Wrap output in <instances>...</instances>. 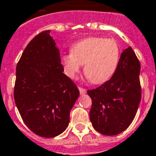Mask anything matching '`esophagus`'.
<instances>
[{
  "instance_id": "obj_1",
  "label": "esophagus",
  "mask_w": 156,
  "mask_h": 156,
  "mask_svg": "<svg viewBox=\"0 0 156 156\" xmlns=\"http://www.w3.org/2000/svg\"><path fill=\"white\" fill-rule=\"evenodd\" d=\"M79 91H80V94H85L87 91H86V89L82 88V87H79Z\"/></svg>"
}]
</instances>
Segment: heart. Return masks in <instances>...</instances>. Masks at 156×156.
Listing matches in <instances>:
<instances>
[{
  "label": "heart",
  "instance_id": "1",
  "mask_svg": "<svg viewBox=\"0 0 156 156\" xmlns=\"http://www.w3.org/2000/svg\"><path fill=\"white\" fill-rule=\"evenodd\" d=\"M120 59V47L115 40L87 37L72 45L70 53L61 58L64 73L75 78L84 64V73L94 84L109 80L116 70Z\"/></svg>",
  "mask_w": 156,
  "mask_h": 156
}]
</instances>
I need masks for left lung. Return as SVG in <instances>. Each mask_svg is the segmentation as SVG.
<instances>
[{"instance_id": "left-lung-1", "label": "left lung", "mask_w": 156, "mask_h": 156, "mask_svg": "<svg viewBox=\"0 0 156 156\" xmlns=\"http://www.w3.org/2000/svg\"><path fill=\"white\" fill-rule=\"evenodd\" d=\"M140 63L131 47L121 52L111 79L99 87L88 90L92 98L90 121L99 133L114 136L133 122L141 101Z\"/></svg>"}]
</instances>
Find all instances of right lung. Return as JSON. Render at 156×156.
Returning <instances> with one entry per match:
<instances>
[{
    "mask_svg": "<svg viewBox=\"0 0 156 156\" xmlns=\"http://www.w3.org/2000/svg\"><path fill=\"white\" fill-rule=\"evenodd\" d=\"M63 72L59 50L50 30L41 32L28 44L17 64L15 104L25 125L41 137L64 133L80 95Z\"/></svg>",
    "mask_w": 156,
    "mask_h": 156,
    "instance_id": "1",
    "label": "right lung"
}]
</instances>
